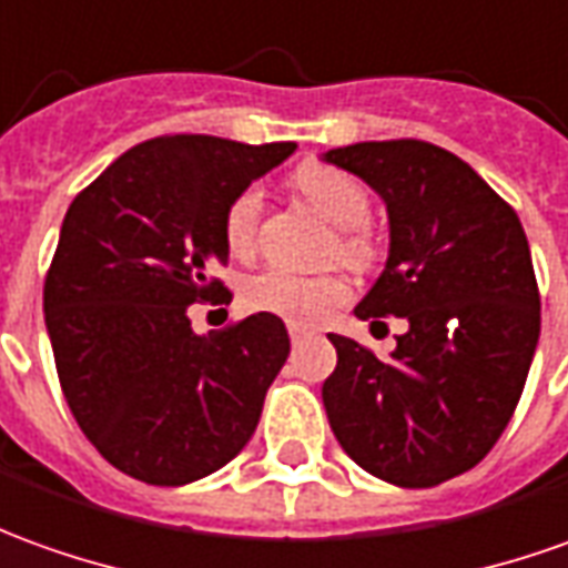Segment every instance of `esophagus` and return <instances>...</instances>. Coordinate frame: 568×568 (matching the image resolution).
Listing matches in <instances>:
<instances>
[{
	"label": "esophagus",
	"mask_w": 568,
	"mask_h": 568,
	"mask_svg": "<svg viewBox=\"0 0 568 568\" xmlns=\"http://www.w3.org/2000/svg\"><path fill=\"white\" fill-rule=\"evenodd\" d=\"M287 334H291L293 343H300V339H303V336L312 334V331H308L306 324H296V322H291V324H287Z\"/></svg>",
	"instance_id": "esophagus-1"
}]
</instances>
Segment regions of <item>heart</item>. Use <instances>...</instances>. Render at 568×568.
Masks as SVG:
<instances>
[{
	"instance_id": "obj_1",
	"label": "heart",
	"mask_w": 568,
	"mask_h": 568,
	"mask_svg": "<svg viewBox=\"0 0 568 568\" xmlns=\"http://www.w3.org/2000/svg\"><path fill=\"white\" fill-rule=\"evenodd\" d=\"M296 187L303 194V201L327 219L336 232V256L365 268L377 256V244L365 229L371 219V197L355 182L349 172L324 166V163H308L296 172ZM262 210H265V191L260 185L241 187L225 210V244L232 250V256H250L256 250L262 225ZM346 281L339 275H300L281 265H268L256 275H250L241 287V300L253 312H268L281 315L287 322L315 324L324 318L334 306L346 300Z\"/></svg>"
}]
</instances>
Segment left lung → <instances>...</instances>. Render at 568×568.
<instances>
[{
    "label": "left lung",
    "mask_w": 568,
    "mask_h": 568,
    "mask_svg": "<svg viewBox=\"0 0 568 568\" xmlns=\"http://www.w3.org/2000/svg\"><path fill=\"white\" fill-rule=\"evenodd\" d=\"M324 163L386 203L389 256L355 315L408 322L389 358L331 334L327 420L371 476L429 488L476 467L514 417L541 334L519 216L452 151L417 139L334 148Z\"/></svg>",
    "instance_id": "8db88e82"
}]
</instances>
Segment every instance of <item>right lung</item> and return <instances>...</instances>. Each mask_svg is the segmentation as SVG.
<instances>
[{
	"instance_id": "add662e5",
	"label": "right lung",
	"mask_w": 568,
	"mask_h": 568,
	"mask_svg": "<svg viewBox=\"0 0 568 568\" xmlns=\"http://www.w3.org/2000/svg\"><path fill=\"white\" fill-rule=\"evenodd\" d=\"M296 151L216 135L129 148L70 203L42 308L70 410L116 470L187 486L225 467L260 424L291 355L277 315L194 334V303H232L210 277L229 262L232 197Z\"/></svg>"
}]
</instances>
